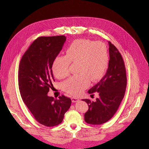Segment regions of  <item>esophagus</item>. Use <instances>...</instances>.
<instances>
[{
    "label": "esophagus",
    "mask_w": 149,
    "mask_h": 149,
    "mask_svg": "<svg viewBox=\"0 0 149 149\" xmlns=\"http://www.w3.org/2000/svg\"><path fill=\"white\" fill-rule=\"evenodd\" d=\"M71 100H72V102H78V101H79V100L76 97H72L71 98Z\"/></svg>",
    "instance_id": "1"
}]
</instances>
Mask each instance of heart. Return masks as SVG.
<instances>
[{
	"label": "heart",
	"instance_id": "heart-1",
	"mask_svg": "<svg viewBox=\"0 0 149 149\" xmlns=\"http://www.w3.org/2000/svg\"><path fill=\"white\" fill-rule=\"evenodd\" d=\"M109 61L107 48L102 42L79 39L70 44L65 55L54 59L52 71L57 78L62 79L69 75L71 62L77 63L79 74L70 77L62 84L65 91L77 95L88 86L90 81L94 82L104 76Z\"/></svg>",
	"mask_w": 149,
	"mask_h": 149
}]
</instances>
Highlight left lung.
<instances>
[{"label": "left lung", "instance_id": "obj_1", "mask_svg": "<svg viewBox=\"0 0 149 149\" xmlns=\"http://www.w3.org/2000/svg\"><path fill=\"white\" fill-rule=\"evenodd\" d=\"M109 44L110 60L107 72L88 91L91 97L94 93H98V97L95 101L82 100L88 105L84 120L90 124L99 125L110 120L118 110L125 92L127 76L123 57L110 41Z\"/></svg>", "mask_w": 149, "mask_h": 149}]
</instances>
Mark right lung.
I'll use <instances>...</instances> for the list:
<instances>
[{
    "mask_svg": "<svg viewBox=\"0 0 149 149\" xmlns=\"http://www.w3.org/2000/svg\"><path fill=\"white\" fill-rule=\"evenodd\" d=\"M65 40L63 35L38 38L25 52L19 65L21 97L35 119L48 127L61 123L71 104V100L63 95L58 99L47 95L55 81L53 62Z\"/></svg>",
    "mask_w": 149,
    "mask_h": 149,
    "instance_id": "1",
    "label": "right lung"
}]
</instances>
